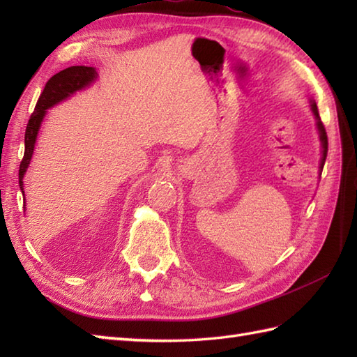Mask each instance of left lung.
<instances>
[{"mask_svg": "<svg viewBox=\"0 0 357 357\" xmlns=\"http://www.w3.org/2000/svg\"><path fill=\"white\" fill-rule=\"evenodd\" d=\"M312 110L314 113V116L317 119V128H319V133H321V141H322V161H321V170L324 169V164H325V159H327V151H328V136L327 132H325V127L321 121L319 116V110H317V105L313 102L312 104Z\"/></svg>", "mask_w": 357, "mask_h": 357, "instance_id": "obj_1", "label": "left lung"}]
</instances>
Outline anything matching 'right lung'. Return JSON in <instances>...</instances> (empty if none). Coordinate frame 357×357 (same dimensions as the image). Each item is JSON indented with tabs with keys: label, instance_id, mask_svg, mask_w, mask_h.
I'll return each mask as SVG.
<instances>
[{
	"label": "right lung",
	"instance_id": "1",
	"mask_svg": "<svg viewBox=\"0 0 357 357\" xmlns=\"http://www.w3.org/2000/svg\"><path fill=\"white\" fill-rule=\"evenodd\" d=\"M96 78V72L93 67H86V66H72L67 67V69L58 72L56 75L45 82L44 90L41 92L40 98H38V102L35 105V110L26 127V135H24V156L21 159L20 164V188L22 192V178H24V173L27 170V165L30 164V158L33 155V147L36 141L38 130H40L41 121L45 115V110L50 109L52 105L58 104L59 101L66 100L67 96L77 92V90L84 89L89 86L90 82Z\"/></svg>",
	"mask_w": 357,
	"mask_h": 357
}]
</instances>
